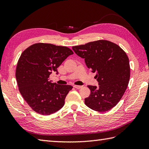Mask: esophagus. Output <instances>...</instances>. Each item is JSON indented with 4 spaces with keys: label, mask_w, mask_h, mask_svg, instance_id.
<instances>
[{
    "label": "esophagus",
    "mask_w": 149,
    "mask_h": 149,
    "mask_svg": "<svg viewBox=\"0 0 149 149\" xmlns=\"http://www.w3.org/2000/svg\"><path fill=\"white\" fill-rule=\"evenodd\" d=\"M83 87V86H79V85H74V88L77 89H80Z\"/></svg>",
    "instance_id": "esophagus-1"
}]
</instances>
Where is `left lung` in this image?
<instances>
[{
	"mask_svg": "<svg viewBox=\"0 0 149 149\" xmlns=\"http://www.w3.org/2000/svg\"><path fill=\"white\" fill-rule=\"evenodd\" d=\"M78 56L84 59L88 68L96 72L99 87L88 85L89 97L84 103L97 112L112 109L123 97L130 79V64L122 48L107 40H99L73 46Z\"/></svg>",
	"mask_w": 149,
	"mask_h": 149,
	"instance_id": "8db88e82",
	"label": "left lung"
}]
</instances>
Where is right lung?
Returning <instances> with one entry per match:
<instances>
[{
  "mask_svg": "<svg viewBox=\"0 0 149 149\" xmlns=\"http://www.w3.org/2000/svg\"><path fill=\"white\" fill-rule=\"evenodd\" d=\"M74 52L66 46L36 43L22 52L17 63L15 76L19 92L31 109L41 115L57 112L65 104L70 85L49 81L52 72Z\"/></svg>",
  "mask_w": 149,
  "mask_h": 149,
  "instance_id": "1",
  "label": "right lung"
}]
</instances>
